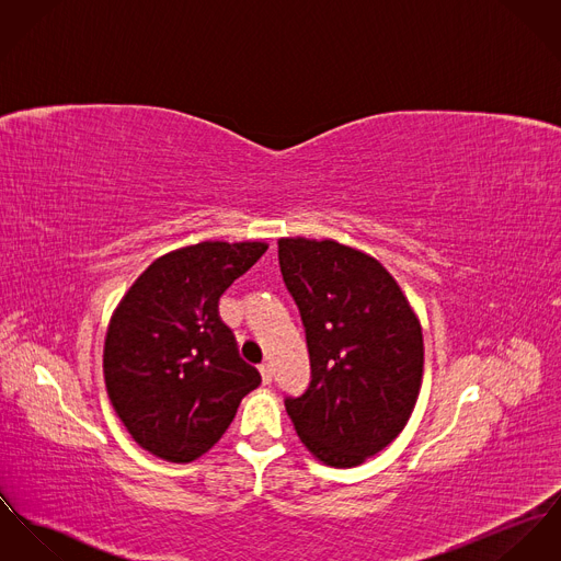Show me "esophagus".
<instances>
[{
	"mask_svg": "<svg viewBox=\"0 0 561 561\" xmlns=\"http://www.w3.org/2000/svg\"><path fill=\"white\" fill-rule=\"evenodd\" d=\"M260 376H262V385H271L273 380V367L268 363L260 365Z\"/></svg>",
	"mask_w": 561,
	"mask_h": 561,
	"instance_id": "34e87169",
	"label": "esophagus"
}]
</instances>
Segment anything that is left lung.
I'll use <instances>...</instances> for the list:
<instances>
[{"instance_id": "1", "label": "left lung", "mask_w": 561, "mask_h": 561, "mask_svg": "<svg viewBox=\"0 0 561 561\" xmlns=\"http://www.w3.org/2000/svg\"><path fill=\"white\" fill-rule=\"evenodd\" d=\"M299 307L311 382L286 397L307 450L354 468L403 432L423 380V331L399 284L371 256L333 239L277 241Z\"/></svg>"}]
</instances>
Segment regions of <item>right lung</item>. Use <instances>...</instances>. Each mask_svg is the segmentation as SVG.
Segmentation results:
<instances>
[{"label": "right lung", "mask_w": 561, "mask_h": 561, "mask_svg": "<svg viewBox=\"0 0 561 561\" xmlns=\"http://www.w3.org/2000/svg\"><path fill=\"white\" fill-rule=\"evenodd\" d=\"M266 243L203 241L153 260L117 305L104 342L108 399L134 442L190 463L232 423L259 387L217 302Z\"/></svg>", "instance_id": "add662e5"}]
</instances>
